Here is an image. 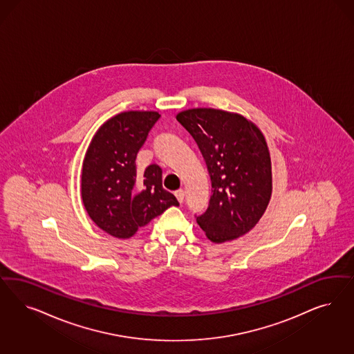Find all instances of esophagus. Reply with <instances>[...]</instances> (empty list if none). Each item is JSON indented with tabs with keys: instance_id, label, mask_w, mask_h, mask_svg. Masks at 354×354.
Segmentation results:
<instances>
[{
	"instance_id": "34e87169",
	"label": "esophagus",
	"mask_w": 354,
	"mask_h": 354,
	"mask_svg": "<svg viewBox=\"0 0 354 354\" xmlns=\"http://www.w3.org/2000/svg\"><path fill=\"white\" fill-rule=\"evenodd\" d=\"M174 195H176V198H177V201L180 202V203H183V198H185V193H183V190H177L176 193H174Z\"/></svg>"
}]
</instances>
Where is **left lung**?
<instances>
[{
  "label": "left lung",
  "instance_id": "left-lung-1",
  "mask_svg": "<svg viewBox=\"0 0 354 354\" xmlns=\"http://www.w3.org/2000/svg\"><path fill=\"white\" fill-rule=\"evenodd\" d=\"M194 138L211 178L205 214L196 216L207 239L236 240L257 225L272 194L271 158L262 131L243 115L212 108L177 114Z\"/></svg>",
  "mask_w": 354,
  "mask_h": 354
}]
</instances>
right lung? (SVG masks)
I'll return each instance as SVG.
<instances>
[{
  "label": "right lung",
  "mask_w": 354,
  "mask_h": 354,
  "mask_svg": "<svg viewBox=\"0 0 354 354\" xmlns=\"http://www.w3.org/2000/svg\"><path fill=\"white\" fill-rule=\"evenodd\" d=\"M158 112L129 111L100 126L82 168V201L92 221L115 239H130L171 205L176 196L164 190L161 168L151 164L138 176L136 159Z\"/></svg>",
  "instance_id": "obj_1"
}]
</instances>
